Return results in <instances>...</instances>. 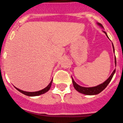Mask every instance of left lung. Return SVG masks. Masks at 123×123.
<instances>
[{
	"label": "left lung",
	"mask_w": 123,
	"mask_h": 123,
	"mask_svg": "<svg viewBox=\"0 0 123 123\" xmlns=\"http://www.w3.org/2000/svg\"><path fill=\"white\" fill-rule=\"evenodd\" d=\"M97 24L98 25V26H99L101 28H104V27L102 26V25H101V24L97 23ZM103 32H104V33L105 34L106 36L107 37V38H108L107 32H105V31H103ZM112 49H113V52L114 53H115L114 47V45L112 43ZM115 64L116 65V56H115ZM115 72H116V69H114V70H113V72H112V73H111V75L110 76V77H109L108 79L105 81V82H104L102 83H101V84L95 86H93V87H83V86H80L79 85H78V83H76V82L74 80L73 78L72 77L73 86H74V89L76 90L78 92H80L81 93H83V94L86 95H97L98 94V93H99L100 92H102V91L107 86V85L109 84V83L111 82V79H112Z\"/></svg>",
	"instance_id": "8db88e82"
}]
</instances>
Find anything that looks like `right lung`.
<instances>
[{
	"label": "right lung",
	"instance_id": "1",
	"mask_svg": "<svg viewBox=\"0 0 123 123\" xmlns=\"http://www.w3.org/2000/svg\"><path fill=\"white\" fill-rule=\"evenodd\" d=\"M52 82H53V79H51V82H50V83L47 86L45 87V88H44V89L42 90H40V91H36V92H26V91H22V90L18 89V88H16L15 86L14 87L18 90V91H19L20 92H21V93H23V94L25 95L29 96V97H35V96H38V95H40L44 94V93H46L47 91H49V89H50V88H51Z\"/></svg>",
	"mask_w": 123,
	"mask_h": 123
}]
</instances>
